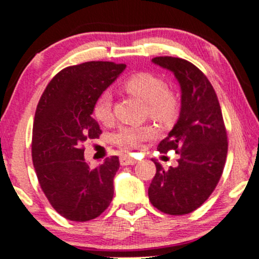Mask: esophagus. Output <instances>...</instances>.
Wrapping results in <instances>:
<instances>
[{
  "label": "esophagus",
  "instance_id": "34e87169",
  "mask_svg": "<svg viewBox=\"0 0 259 259\" xmlns=\"http://www.w3.org/2000/svg\"><path fill=\"white\" fill-rule=\"evenodd\" d=\"M136 163H138V160H135V158L133 157H129V156H123V157H120L121 166H133V164H136Z\"/></svg>",
  "mask_w": 259,
  "mask_h": 259
}]
</instances>
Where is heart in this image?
<instances>
[{"label":"heart","instance_id":"heart-1","mask_svg":"<svg viewBox=\"0 0 259 259\" xmlns=\"http://www.w3.org/2000/svg\"><path fill=\"white\" fill-rule=\"evenodd\" d=\"M123 90L129 95L146 103L150 118L162 125H171L177 120L181 110V101L177 93L167 88V83L160 76L150 72H138L126 78ZM96 120L102 124L113 121V99L108 91H104L96 99L92 109ZM157 130L152 125L123 126L114 135V143L119 149L130 152L138 149L141 143L155 138Z\"/></svg>","mask_w":259,"mask_h":259}]
</instances>
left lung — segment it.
Listing matches in <instances>:
<instances>
[{
    "mask_svg": "<svg viewBox=\"0 0 259 259\" xmlns=\"http://www.w3.org/2000/svg\"><path fill=\"white\" fill-rule=\"evenodd\" d=\"M152 61L175 73L182 108L177 124L157 146L161 153L175 150L178 166L163 169L155 162L149 199L160 211L178 217L197 210L217 188L226 162L227 133L214 87L195 65L172 56Z\"/></svg>",
    "mask_w": 259,
    "mask_h": 259,
    "instance_id": "left-lung-1",
    "label": "left lung"
}]
</instances>
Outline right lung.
I'll return each instance as SVG.
<instances>
[{
    "label": "right lung",
    "instance_id": "add662e5",
    "mask_svg": "<svg viewBox=\"0 0 259 259\" xmlns=\"http://www.w3.org/2000/svg\"><path fill=\"white\" fill-rule=\"evenodd\" d=\"M126 65L88 61L65 67L48 83L36 107L32 158L36 177L54 209L71 221L96 219L109 206L116 156L92 168L83 144L102 134L92 118L96 99Z\"/></svg>",
    "mask_w": 259,
    "mask_h": 259
}]
</instances>
